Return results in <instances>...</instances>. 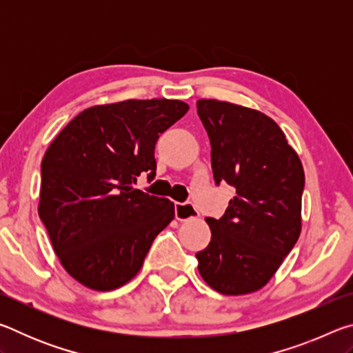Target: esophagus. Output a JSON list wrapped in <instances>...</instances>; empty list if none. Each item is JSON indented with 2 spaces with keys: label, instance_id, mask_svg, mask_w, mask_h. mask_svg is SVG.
I'll list each match as a JSON object with an SVG mask.
<instances>
[{
  "label": "esophagus",
  "instance_id": "esophagus-1",
  "mask_svg": "<svg viewBox=\"0 0 353 353\" xmlns=\"http://www.w3.org/2000/svg\"><path fill=\"white\" fill-rule=\"evenodd\" d=\"M174 210H176V218L179 221H188L199 216V212L196 210V207L191 204H179V202H176Z\"/></svg>",
  "mask_w": 353,
  "mask_h": 353
}]
</instances>
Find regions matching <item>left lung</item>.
<instances>
[{
  "label": "left lung",
  "mask_w": 353,
  "mask_h": 353,
  "mask_svg": "<svg viewBox=\"0 0 353 353\" xmlns=\"http://www.w3.org/2000/svg\"><path fill=\"white\" fill-rule=\"evenodd\" d=\"M196 107L210 139L214 182L236 190L223 218H205L212 240L196 254L198 270L221 294H250L270 282L301 235L303 166L260 110L218 99Z\"/></svg>",
  "instance_id": "8db88e82"
}]
</instances>
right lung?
Instances as JSON below:
<instances>
[{
  "label": "right lung",
  "mask_w": 353,
  "mask_h": 353,
  "mask_svg": "<svg viewBox=\"0 0 353 353\" xmlns=\"http://www.w3.org/2000/svg\"><path fill=\"white\" fill-rule=\"evenodd\" d=\"M179 99H126L82 110L41 160L39 216L59 261L76 282L112 291L141 270L174 204L135 190L155 176L160 134L188 112Z\"/></svg>",
  "instance_id": "obj_1"
}]
</instances>
